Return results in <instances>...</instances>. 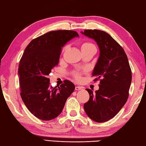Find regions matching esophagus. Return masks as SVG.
I'll list each match as a JSON object with an SVG mask.
<instances>
[{
    "label": "esophagus",
    "instance_id": "34e87169",
    "mask_svg": "<svg viewBox=\"0 0 146 146\" xmlns=\"http://www.w3.org/2000/svg\"><path fill=\"white\" fill-rule=\"evenodd\" d=\"M83 89V87H79V86H76L75 87V90H82Z\"/></svg>",
    "mask_w": 146,
    "mask_h": 146
}]
</instances>
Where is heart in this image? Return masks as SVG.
<instances>
[{"mask_svg":"<svg viewBox=\"0 0 146 146\" xmlns=\"http://www.w3.org/2000/svg\"><path fill=\"white\" fill-rule=\"evenodd\" d=\"M93 45L92 44H91V43L90 42H84L83 43V44H82V50L84 49V48H87L88 47L90 46V45ZM73 76L75 77V78L78 80H80L81 78H82V73L80 72H78V71H75V72H74L73 73Z\"/></svg>","mask_w":146,"mask_h":146,"instance_id":"b5f03b06","label":"heart"}]
</instances>
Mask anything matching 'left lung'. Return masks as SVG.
<instances>
[{"label":"left lung","mask_w":146,"mask_h":146,"mask_svg":"<svg viewBox=\"0 0 146 146\" xmlns=\"http://www.w3.org/2000/svg\"><path fill=\"white\" fill-rule=\"evenodd\" d=\"M93 38L100 54L94 68V82L100 81L99 89L93 93L86 88L89 100L84 104L87 116L98 123L113 118L126 103L132 82V71L126 53L113 37L104 31L85 30L82 32Z\"/></svg>","instance_id":"1"}]
</instances>
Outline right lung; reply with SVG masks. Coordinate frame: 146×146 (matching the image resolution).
<instances>
[{
    "mask_svg": "<svg viewBox=\"0 0 146 146\" xmlns=\"http://www.w3.org/2000/svg\"><path fill=\"white\" fill-rule=\"evenodd\" d=\"M75 36L78 34L73 30L49 31L33 39L20 59V95L28 110L42 120L58 116L75 90V85L67 80L58 87H52L47 76L58 65L62 47Z\"/></svg>",
    "mask_w": 146,
    "mask_h": 146,
    "instance_id": "right-lung-1",
    "label": "right lung"
}]
</instances>
